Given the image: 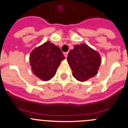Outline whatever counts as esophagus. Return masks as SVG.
Segmentation results:
<instances>
[{
	"instance_id": "34e87169",
	"label": "esophagus",
	"mask_w": 128,
	"mask_h": 128,
	"mask_svg": "<svg viewBox=\"0 0 128 128\" xmlns=\"http://www.w3.org/2000/svg\"><path fill=\"white\" fill-rule=\"evenodd\" d=\"M68 54V52H64V53H63V54H64V56H65V58H67Z\"/></svg>"
}]
</instances>
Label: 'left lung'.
<instances>
[{
  "mask_svg": "<svg viewBox=\"0 0 128 128\" xmlns=\"http://www.w3.org/2000/svg\"><path fill=\"white\" fill-rule=\"evenodd\" d=\"M67 61L73 71L72 75L83 82L97 74L101 64L98 52L86 44L75 45L68 54Z\"/></svg>",
  "mask_w": 128,
  "mask_h": 128,
  "instance_id": "obj_1",
  "label": "left lung"
}]
</instances>
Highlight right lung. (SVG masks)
Wrapping results in <instances>:
<instances>
[{"mask_svg": "<svg viewBox=\"0 0 128 128\" xmlns=\"http://www.w3.org/2000/svg\"><path fill=\"white\" fill-rule=\"evenodd\" d=\"M60 48L46 42L33 50L30 54V64L34 74L47 81L56 74L62 60L65 59Z\"/></svg>", "mask_w": 128, "mask_h": 128, "instance_id": "add662e5", "label": "right lung"}]
</instances>
